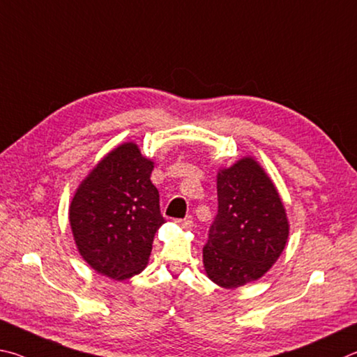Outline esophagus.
Here are the masks:
<instances>
[{
    "mask_svg": "<svg viewBox=\"0 0 357 357\" xmlns=\"http://www.w3.org/2000/svg\"><path fill=\"white\" fill-rule=\"evenodd\" d=\"M177 224H178V226H182L183 229H186V230H190V229H192V226H195L191 220H177Z\"/></svg>",
    "mask_w": 357,
    "mask_h": 357,
    "instance_id": "obj_1",
    "label": "esophagus"
}]
</instances>
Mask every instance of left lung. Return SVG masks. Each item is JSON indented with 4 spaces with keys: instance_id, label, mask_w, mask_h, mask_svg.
<instances>
[{
    "instance_id": "left-lung-1",
    "label": "left lung",
    "mask_w": 357,
    "mask_h": 357,
    "mask_svg": "<svg viewBox=\"0 0 357 357\" xmlns=\"http://www.w3.org/2000/svg\"><path fill=\"white\" fill-rule=\"evenodd\" d=\"M289 238V221L270 177L252 158L218 174V215L204 246L207 276L224 289L270 270Z\"/></svg>"
}]
</instances>
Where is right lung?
I'll return each mask as SVG.
<instances>
[{"label":"right lung","mask_w":357,"mask_h":357,"mask_svg":"<svg viewBox=\"0 0 357 357\" xmlns=\"http://www.w3.org/2000/svg\"><path fill=\"white\" fill-rule=\"evenodd\" d=\"M152 171L153 162L136 144H122L92 169L72 199L68 220L79 254L114 280L146 268L156 230L166 221Z\"/></svg>","instance_id":"1"}]
</instances>
